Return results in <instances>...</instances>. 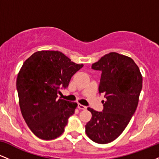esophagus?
<instances>
[{"mask_svg": "<svg viewBox=\"0 0 159 159\" xmlns=\"http://www.w3.org/2000/svg\"><path fill=\"white\" fill-rule=\"evenodd\" d=\"M78 107L79 109H81V110H85V109H87V107L84 106V105H81V104H78Z\"/></svg>", "mask_w": 159, "mask_h": 159, "instance_id": "obj_1", "label": "esophagus"}]
</instances>
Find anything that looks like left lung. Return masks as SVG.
I'll use <instances>...</instances> for the list:
<instances>
[{
    "label": "left lung",
    "instance_id": "left-lung-1",
    "mask_svg": "<svg viewBox=\"0 0 159 159\" xmlns=\"http://www.w3.org/2000/svg\"><path fill=\"white\" fill-rule=\"evenodd\" d=\"M102 72L98 92L105 94L104 109L98 112L88 107L92 118L85 125L89 138L105 144L119 137L135 112L143 78L138 66L129 57L111 52L92 65Z\"/></svg>",
    "mask_w": 159,
    "mask_h": 159
}]
</instances>
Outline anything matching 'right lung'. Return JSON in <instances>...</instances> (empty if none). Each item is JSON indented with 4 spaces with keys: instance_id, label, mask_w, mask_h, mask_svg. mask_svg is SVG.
<instances>
[{
    "instance_id": "1",
    "label": "right lung",
    "mask_w": 159,
    "mask_h": 159,
    "mask_svg": "<svg viewBox=\"0 0 159 159\" xmlns=\"http://www.w3.org/2000/svg\"><path fill=\"white\" fill-rule=\"evenodd\" d=\"M58 51H39L24 62L16 80L21 114L32 132L43 140L61 136L76 102L57 98L83 67Z\"/></svg>"
}]
</instances>
